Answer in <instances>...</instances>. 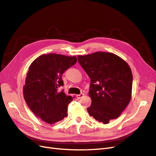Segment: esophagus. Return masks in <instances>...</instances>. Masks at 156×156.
Listing matches in <instances>:
<instances>
[{
	"label": "esophagus",
	"mask_w": 156,
	"mask_h": 156,
	"mask_svg": "<svg viewBox=\"0 0 156 156\" xmlns=\"http://www.w3.org/2000/svg\"><path fill=\"white\" fill-rule=\"evenodd\" d=\"M83 96H84V94H78V95H76L77 98L78 99H80V98H82Z\"/></svg>",
	"instance_id": "34e87169"
}]
</instances>
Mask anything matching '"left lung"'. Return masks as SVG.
I'll return each instance as SVG.
<instances>
[{
  "label": "left lung",
  "mask_w": 156,
  "mask_h": 156,
  "mask_svg": "<svg viewBox=\"0 0 156 156\" xmlns=\"http://www.w3.org/2000/svg\"><path fill=\"white\" fill-rule=\"evenodd\" d=\"M78 61L90 78L87 108L90 116L103 124L117 119L130 103L133 76L128 63L115 54L98 51L78 55Z\"/></svg>",
  "instance_id": "left-lung-1"
}]
</instances>
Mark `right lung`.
<instances>
[{
    "instance_id": "add662e5",
    "label": "right lung",
    "mask_w": 156,
    "mask_h": 156,
    "mask_svg": "<svg viewBox=\"0 0 156 156\" xmlns=\"http://www.w3.org/2000/svg\"><path fill=\"white\" fill-rule=\"evenodd\" d=\"M77 62L76 57L48 53L31 64L23 87L24 98L34 114L53 124L68 115L67 108L74 98L58 88L63 86L62 75Z\"/></svg>"
}]
</instances>
